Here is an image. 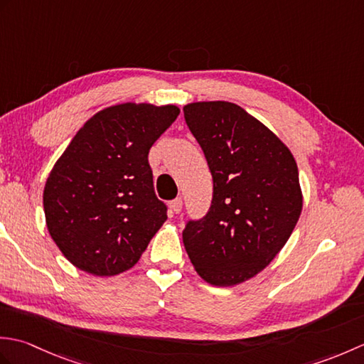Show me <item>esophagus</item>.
Wrapping results in <instances>:
<instances>
[{
    "label": "esophagus",
    "mask_w": 364,
    "mask_h": 364,
    "mask_svg": "<svg viewBox=\"0 0 364 364\" xmlns=\"http://www.w3.org/2000/svg\"><path fill=\"white\" fill-rule=\"evenodd\" d=\"M170 208H172V211L175 214H180L181 213V208H183V200L181 198H175L170 202Z\"/></svg>",
    "instance_id": "34e87169"
}]
</instances>
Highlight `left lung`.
<instances>
[{
    "label": "left lung",
    "instance_id": "1",
    "mask_svg": "<svg viewBox=\"0 0 364 364\" xmlns=\"http://www.w3.org/2000/svg\"><path fill=\"white\" fill-rule=\"evenodd\" d=\"M183 112L213 175L211 208L184 228V249L205 282L244 283L270 264L296 228L304 206L296 159L235 103L196 102Z\"/></svg>",
    "mask_w": 364,
    "mask_h": 364
}]
</instances>
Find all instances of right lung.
I'll return each instance as SVG.
<instances>
[{"label": "right lung", "mask_w": 364, "mask_h": 364, "mask_svg": "<svg viewBox=\"0 0 364 364\" xmlns=\"http://www.w3.org/2000/svg\"><path fill=\"white\" fill-rule=\"evenodd\" d=\"M178 114L175 105L105 107L53 166L43 189L46 228L75 267L97 277L125 272L167 220L149 151Z\"/></svg>", "instance_id": "add662e5"}]
</instances>
